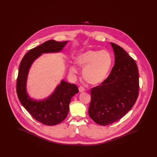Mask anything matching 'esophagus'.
Masks as SVG:
<instances>
[{"mask_svg": "<svg viewBox=\"0 0 157 157\" xmlns=\"http://www.w3.org/2000/svg\"><path fill=\"white\" fill-rule=\"evenodd\" d=\"M85 90V88L83 87V86H79V91L80 92H84Z\"/></svg>", "mask_w": 157, "mask_h": 157, "instance_id": "obj_1", "label": "esophagus"}]
</instances>
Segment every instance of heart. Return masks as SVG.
Segmentation results:
<instances>
[{"mask_svg":"<svg viewBox=\"0 0 157 157\" xmlns=\"http://www.w3.org/2000/svg\"><path fill=\"white\" fill-rule=\"evenodd\" d=\"M75 62L83 69L84 79L90 84L98 85L104 82L107 78L112 63L111 53L105 50H88L79 55ZM70 72L76 74L75 66L70 67Z\"/></svg>","mask_w":157,"mask_h":157,"instance_id":"1","label":"heart"}]
</instances>
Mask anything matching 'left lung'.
Wrapping results in <instances>:
<instances>
[{"label":"left lung","instance_id":"left-lung-1","mask_svg":"<svg viewBox=\"0 0 157 157\" xmlns=\"http://www.w3.org/2000/svg\"><path fill=\"white\" fill-rule=\"evenodd\" d=\"M115 65L107 78L90 90V118L101 125L120 120L135 104L139 94L137 65L120 46L111 43Z\"/></svg>","mask_w":157,"mask_h":157}]
</instances>
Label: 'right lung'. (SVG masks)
<instances>
[{"label": "right lung", "instance_id": "obj_1", "mask_svg": "<svg viewBox=\"0 0 157 157\" xmlns=\"http://www.w3.org/2000/svg\"><path fill=\"white\" fill-rule=\"evenodd\" d=\"M67 41L49 40L34 48L27 53L21 62L16 82V92L24 108L39 122L46 125H55L62 122L67 117L69 105L72 97L79 90L75 84L62 80L49 97L42 101L31 99L26 91V81L29 70L33 61L42 53L58 52L67 44Z\"/></svg>", "mask_w": 157, "mask_h": 157}]
</instances>
